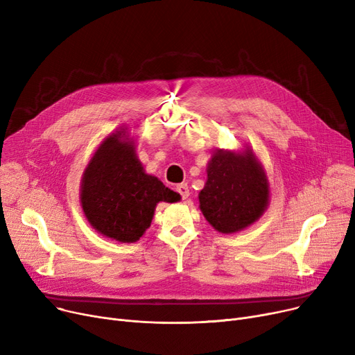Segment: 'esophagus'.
<instances>
[{
    "label": "esophagus",
    "mask_w": 355,
    "mask_h": 355,
    "mask_svg": "<svg viewBox=\"0 0 355 355\" xmlns=\"http://www.w3.org/2000/svg\"><path fill=\"white\" fill-rule=\"evenodd\" d=\"M175 191L180 194V197L182 198V200H185V198H189V196H190V190H189V185L185 184V182H182V184H178L177 187H175Z\"/></svg>",
    "instance_id": "obj_1"
}]
</instances>
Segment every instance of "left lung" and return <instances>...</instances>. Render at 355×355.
<instances>
[{"label": "left lung", "instance_id": "obj_1", "mask_svg": "<svg viewBox=\"0 0 355 355\" xmlns=\"http://www.w3.org/2000/svg\"><path fill=\"white\" fill-rule=\"evenodd\" d=\"M200 209L221 233L243 230L265 211L269 185L263 168L252 151H218L207 168V182L200 191Z\"/></svg>", "mask_w": 355, "mask_h": 355}]
</instances>
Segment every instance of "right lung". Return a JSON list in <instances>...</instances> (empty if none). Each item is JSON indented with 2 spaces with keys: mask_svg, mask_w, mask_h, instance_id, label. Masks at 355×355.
Listing matches in <instances>:
<instances>
[{
  "mask_svg": "<svg viewBox=\"0 0 355 355\" xmlns=\"http://www.w3.org/2000/svg\"><path fill=\"white\" fill-rule=\"evenodd\" d=\"M125 129L106 138L90 159L82 181V207L90 225L121 243H134L153 221L157 202L178 194L144 173Z\"/></svg>",
  "mask_w": 355,
  "mask_h": 355,
  "instance_id": "right-lung-1",
  "label": "right lung"
}]
</instances>
